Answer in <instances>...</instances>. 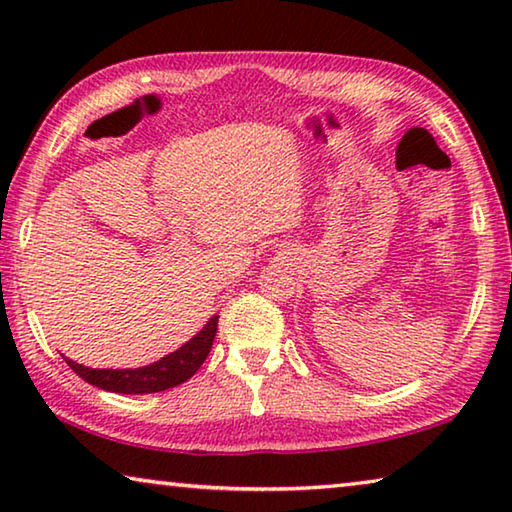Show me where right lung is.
<instances>
[{
  "label": "right lung",
  "instance_id": "1",
  "mask_svg": "<svg viewBox=\"0 0 512 512\" xmlns=\"http://www.w3.org/2000/svg\"><path fill=\"white\" fill-rule=\"evenodd\" d=\"M216 325H219V316H212L194 339H189L185 345H180L176 352L164 354L160 361H153L149 366H142V368H126V370L88 368L67 357H65V363L81 379H85L92 386L103 388V391L124 393V395L160 393V391H167V388L183 384V381H187L189 377H194V372L203 366V361L212 350Z\"/></svg>",
  "mask_w": 512,
  "mask_h": 512
}]
</instances>
